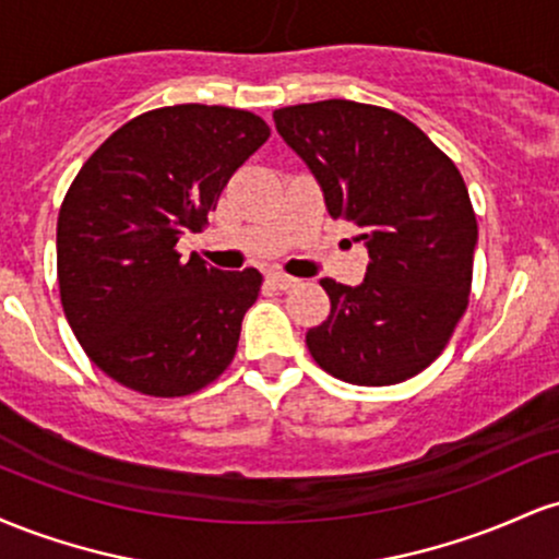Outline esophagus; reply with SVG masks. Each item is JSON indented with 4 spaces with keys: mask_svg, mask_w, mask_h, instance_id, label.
Segmentation results:
<instances>
[{
    "mask_svg": "<svg viewBox=\"0 0 559 559\" xmlns=\"http://www.w3.org/2000/svg\"><path fill=\"white\" fill-rule=\"evenodd\" d=\"M267 278H271V284L278 286L281 292H288L292 286H297V278H292V275L286 273H267Z\"/></svg>",
    "mask_w": 559,
    "mask_h": 559,
    "instance_id": "obj_1",
    "label": "esophagus"
}]
</instances>
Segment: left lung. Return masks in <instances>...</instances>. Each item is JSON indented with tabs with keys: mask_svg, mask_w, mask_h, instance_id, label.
Listing matches in <instances>:
<instances>
[{
	"mask_svg": "<svg viewBox=\"0 0 559 559\" xmlns=\"http://www.w3.org/2000/svg\"><path fill=\"white\" fill-rule=\"evenodd\" d=\"M278 136L323 191L333 221L360 226V286L323 278L331 316L307 331L325 373L389 386L426 370L463 318L478 226L454 163L383 107L325 99L273 112Z\"/></svg>",
	"mask_w": 559,
	"mask_h": 559,
	"instance_id": "1",
	"label": "left lung"
}]
</instances>
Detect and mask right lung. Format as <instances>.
<instances>
[{"label":"right lung","mask_w":559,"mask_h":559,"mask_svg":"<svg viewBox=\"0 0 559 559\" xmlns=\"http://www.w3.org/2000/svg\"><path fill=\"white\" fill-rule=\"evenodd\" d=\"M271 136L230 107L176 105L112 133L57 217L62 310L92 362L150 396H186L236 355L262 275L217 271L176 243L207 223L228 178Z\"/></svg>","instance_id":"obj_1"}]
</instances>
